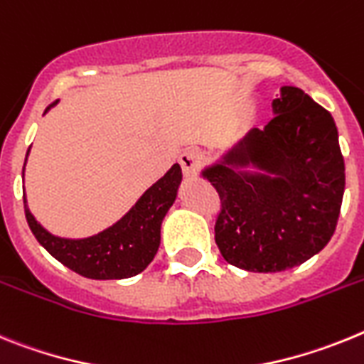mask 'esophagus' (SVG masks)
<instances>
[{
  "label": "esophagus",
  "mask_w": 364,
  "mask_h": 364,
  "mask_svg": "<svg viewBox=\"0 0 364 364\" xmlns=\"http://www.w3.org/2000/svg\"><path fill=\"white\" fill-rule=\"evenodd\" d=\"M179 164L186 178H194L201 168V156L196 150H188L179 156Z\"/></svg>",
  "instance_id": "obj_1"
}]
</instances>
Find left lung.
Segmentation results:
<instances>
[{
    "label": "left lung",
    "instance_id": "left-lung-1",
    "mask_svg": "<svg viewBox=\"0 0 364 364\" xmlns=\"http://www.w3.org/2000/svg\"><path fill=\"white\" fill-rule=\"evenodd\" d=\"M271 106L264 129H249L201 172L221 200L214 227L221 257L252 273L286 271L326 247L344 194L330 112L293 86L280 87Z\"/></svg>",
    "mask_w": 364,
    "mask_h": 364
}]
</instances>
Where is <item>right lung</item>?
I'll return each instance as SVG.
<instances>
[{"instance_id": "1", "label": "right lung", "mask_w": 364, "mask_h": 364, "mask_svg": "<svg viewBox=\"0 0 364 364\" xmlns=\"http://www.w3.org/2000/svg\"><path fill=\"white\" fill-rule=\"evenodd\" d=\"M50 106H47V109ZM181 178V166L176 163L139 198L137 203L121 220L90 238L71 240L50 235L34 220L23 196L25 218L40 245L75 273L93 280L135 277L146 269L156 257L161 243V223L176 201Z\"/></svg>"}]
</instances>
